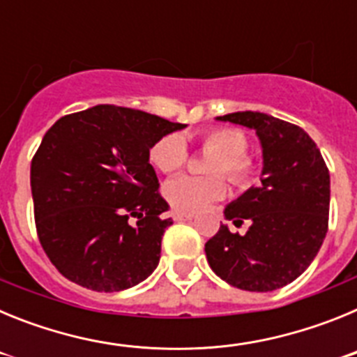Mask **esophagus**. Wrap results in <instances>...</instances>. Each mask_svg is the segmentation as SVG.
<instances>
[{"label":"esophagus","mask_w":357,"mask_h":357,"mask_svg":"<svg viewBox=\"0 0 357 357\" xmlns=\"http://www.w3.org/2000/svg\"><path fill=\"white\" fill-rule=\"evenodd\" d=\"M172 216H173V220H175V222H188V220H193L195 214L182 213V211H173Z\"/></svg>","instance_id":"esophagus-1"}]
</instances>
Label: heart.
I'll list each match as a JSON object with an SVG mask.
<instances>
[{
    "label": "heart",
    "mask_w": 357,
    "mask_h": 357,
    "mask_svg": "<svg viewBox=\"0 0 357 357\" xmlns=\"http://www.w3.org/2000/svg\"><path fill=\"white\" fill-rule=\"evenodd\" d=\"M200 150L213 153L206 162L207 176H178L164 185V197L169 206L182 213H197L227 195L225 174L236 188H248L255 181L259 166L248 153L247 134L234 127H218L200 137ZM148 159L164 175L181 172L188 164L189 153L178 134H166L148 151Z\"/></svg>",
    "instance_id": "heart-1"
}]
</instances>
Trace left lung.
<instances>
[{
	"instance_id": "obj_1",
	"label": "left lung",
	"mask_w": 357,
	"mask_h": 357,
	"mask_svg": "<svg viewBox=\"0 0 357 357\" xmlns=\"http://www.w3.org/2000/svg\"><path fill=\"white\" fill-rule=\"evenodd\" d=\"M220 121L255 128L263 144L259 188L232 202L227 225L206 243L209 266L220 279L245 291H273L289 284L313 263L329 229V168L305 130L263 112L218 116Z\"/></svg>"
}]
</instances>
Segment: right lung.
Instances as JSON below:
<instances>
[{
    "label": "right lung",
    "instance_id": "add662e5",
    "mask_svg": "<svg viewBox=\"0 0 357 357\" xmlns=\"http://www.w3.org/2000/svg\"><path fill=\"white\" fill-rule=\"evenodd\" d=\"M143 110L96 105L55 121L31 159L37 238L53 266L93 291H121L159 264L172 218L148 162L159 137L184 128Z\"/></svg>",
    "mask_w": 357,
    "mask_h": 357
}]
</instances>
